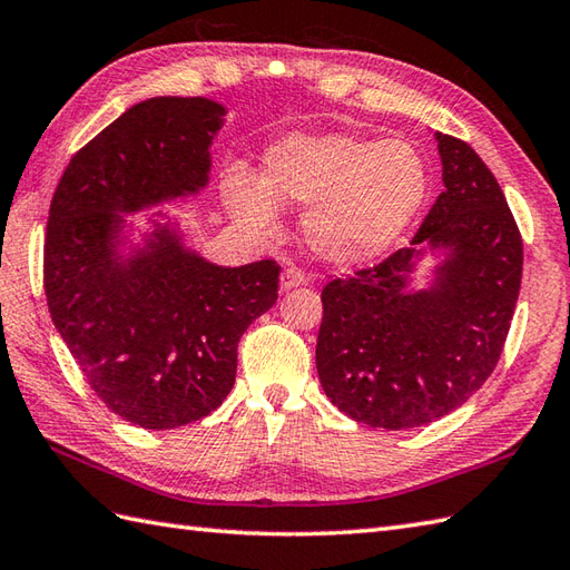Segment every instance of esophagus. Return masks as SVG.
<instances>
[{
	"mask_svg": "<svg viewBox=\"0 0 570 570\" xmlns=\"http://www.w3.org/2000/svg\"><path fill=\"white\" fill-rule=\"evenodd\" d=\"M308 279H306V274H303L301 269H284L282 272V279H279V286H282V291H291V288H298V286H303L306 284Z\"/></svg>",
	"mask_w": 570,
	"mask_h": 570,
	"instance_id": "obj_1",
	"label": "esophagus"
}]
</instances>
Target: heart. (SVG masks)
<instances>
[{
  "label": "heart",
  "mask_w": 570,
  "mask_h": 570,
  "mask_svg": "<svg viewBox=\"0 0 570 570\" xmlns=\"http://www.w3.org/2000/svg\"><path fill=\"white\" fill-rule=\"evenodd\" d=\"M233 216L267 233L276 206H308L303 240L315 257L352 267L381 257L413 225L430 194L415 142L360 134L286 136L262 157V181L235 167L223 179Z\"/></svg>",
  "instance_id": "obj_1"
}]
</instances>
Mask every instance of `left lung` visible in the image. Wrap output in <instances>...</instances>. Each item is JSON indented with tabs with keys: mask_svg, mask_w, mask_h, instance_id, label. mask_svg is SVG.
<instances>
[{
	"mask_svg": "<svg viewBox=\"0 0 570 570\" xmlns=\"http://www.w3.org/2000/svg\"><path fill=\"white\" fill-rule=\"evenodd\" d=\"M444 191L407 247L323 288L315 364L333 405L381 430L428 425L493 374L522 282V235L469 142L434 134ZM440 252L430 287L409 274Z\"/></svg>",
	"mask_w": 570,
	"mask_h": 570,
	"instance_id": "obj_1",
	"label": "left lung"
}]
</instances>
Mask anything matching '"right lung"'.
<instances>
[{"instance_id":"obj_1","label":"right lung","mask_w":570,"mask_h":570,"mask_svg":"<svg viewBox=\"0 0 570 570\" xmlns=\"http://www.w3.org/2000/svg\"><path fill=\"white\" fill-rule=\"evenodd\" d=\"M223 116L204 97L130 106L72 157L50 202L43 288L52 323L91 391L145 430L216 410L235 383L237 342L279 296L274 259L218 267L184 247L177 225L155 218L142 243L128 245L124 233V214L206 187Z\"/></svg>"}]
</instances>
